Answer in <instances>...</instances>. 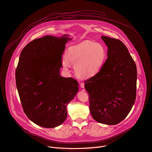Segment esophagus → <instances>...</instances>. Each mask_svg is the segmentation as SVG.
<instances>
[{
  "mask_svg": "<svg viewBox=\"0 0 152 152\" xmlns=\"http://www.w3.org/2000/svg\"><path fill=\"white\" fill-rule=\"evenodd\" d=\"M80 87H81V88H84V87H85V83H83V82H81V83H80Z\"/></svg>",
  "mask_w": 152,
  "mask_h": 152,
  "instance_id": "obj_1",
  "label": "esophagus"
}]
</instances>
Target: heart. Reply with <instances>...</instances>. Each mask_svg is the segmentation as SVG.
<instances>
[{
	"label": "heart",
	"instance_id": "obj_1",
	"mask_svg": "<svg viewBox=\"0 0 152 152\" xmlns=\"http://www.w3.org/2000/svg\"><path fill=\"white\" fill-rule=\"evenodd\" d=\"M106 52L104 47L99 43L85 41L70 48L62 59V65L66 69L75 65L76 74L81 78H90L96 75L101 69Z\"/></svg>",
	"mask_w": 152,
	"mask_h": 152
}]
</instances>
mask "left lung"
Returning <instances> with one entry per match:
<instances>
[{
	"label": "left lung",
	"instance_id": "obj_1",
	"mask_svg": "<svg viewBox=\"0 0 152 152\" xmlns=\"http://www.w3.org/2000/svg\"><path fill=\"white\" fill-rule=\"evenodd\" d=\"M108 58L100 71L85 81L89 110L95 121L107 125L122 121L131 111L136 96V65L120 40L102 36Z\"/></svg>",
	"mask_w": 152,
	"mask_h": 152
}]
</instances>
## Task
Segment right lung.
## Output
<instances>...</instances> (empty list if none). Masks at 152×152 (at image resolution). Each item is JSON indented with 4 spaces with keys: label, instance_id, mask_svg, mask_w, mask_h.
Listing matches in <instances>:
<instances>
[{
    "label": "right lung",
    "instance_id": "1",
    "mask_svg": "<svg viewBox=\"0 0 152 152\" xmlns=\"http://www.w3.org/2000/svg\"><path fill=\"white\" fill-rule=\"evenodd\" d=\"M69 40L67 35L45 36L29 42L20 53L15 72L20 102L28 118L42 127L64 122L67 104L78 91L77 80L60 74Z\"/></svg>",
    "mask_w": 152,
    "mask_h": 152
}]
</instances>
